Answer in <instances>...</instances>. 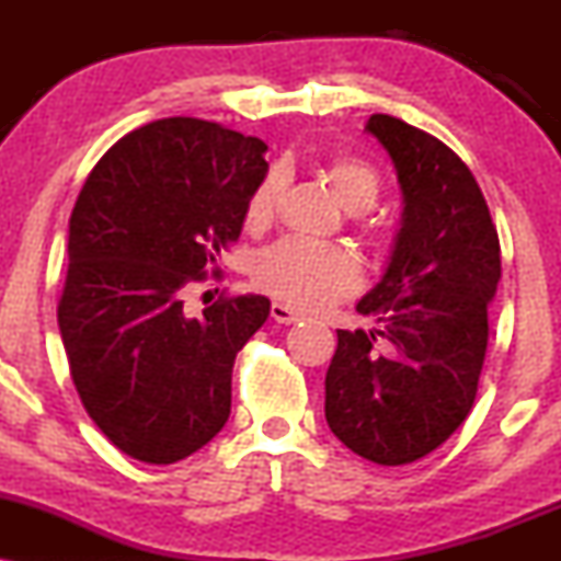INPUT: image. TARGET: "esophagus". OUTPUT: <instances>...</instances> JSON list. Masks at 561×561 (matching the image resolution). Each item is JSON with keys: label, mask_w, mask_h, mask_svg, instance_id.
Instances as JSON below:
<instances>
[{"label": "esophagus", "mask_w": 561, "mask_h": 561, "mask_svg": "<svg viewBox=\"0 0 561 561\" xmlns=\"http://www.w3.org/2000/svg\"><path fill=\"white\" fill-rule=\"evenodd\" d=\"M272 319L279 321V324H295V321L302 319V313L295 311V308L287 306V302L274 300L272 302Z\"/></svg>", "instance_id": "esophagus-1"}]
</instances>
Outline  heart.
I'll return each mask as SVG.
<instances>
[{
	"label": "heart",
	"mask_w": 561,
	"mask_h": 561,
	"mask_svg": "<svg viewBox=\"0 0 561 561\" xmlns=\"http://www.w3.org/2000/svg\"><path fill=\"white\" fill-rule=\"evenodd\" d=\"M327 182L334 197L351 214L371 208L379 195L377 171L358 158H334L327 165ZM276 197H279V176L268 173L255 184L244 203L248 229H263L272 224ZM253 276L255 285L276 298L300 308H324L345 298L358 285V263L343 248L289 237L263 250L255 261Z\"/></svg>",
	"instance_id": "b5f03b06"
}]
</instances>
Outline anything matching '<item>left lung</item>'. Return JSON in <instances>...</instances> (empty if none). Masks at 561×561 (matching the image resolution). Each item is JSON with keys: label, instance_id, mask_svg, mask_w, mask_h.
Listing matches in <instances>:
<instances>
[{"label": "left lung", "instance_id": "obj_1", "mask_svg": "<svg viewBox=\"0 0 561 561\" xmlns=\"http://www.w3.org/2000/svg\"><path fill=\"white\" fill-rule=\"evenodd\" d=\"M366 134L396 165L401 229L385 274L356 306L377 330H337L324 414L353 454L401 467L446 443L472 409L501 244L472 171L440 139L382 113Z\"/></svg>", "mask_w": 561, "mask_h": 561}]
</instances>
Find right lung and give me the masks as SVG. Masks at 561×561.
<instances>
[{
    "label": "right lung",
    "mask_w": 561,
    "mask_h": 561,
    "mask_svg": "<svg viewBox=\"0 0 561 561\" xmlns=\"http://www.w3.org/2000/svg\"><path fill=\"white\" fill-rule=\"evenodd\" d=\"M266 150L210 121H152L115 141L76 199L57 306L70 377L107 440L145 465L221 433L237 353L268 319L263 295L218 298L203 317L182 300L240 237Z\"/></svg>",
    "instance_id": "add662e5"
}]
</instances>
